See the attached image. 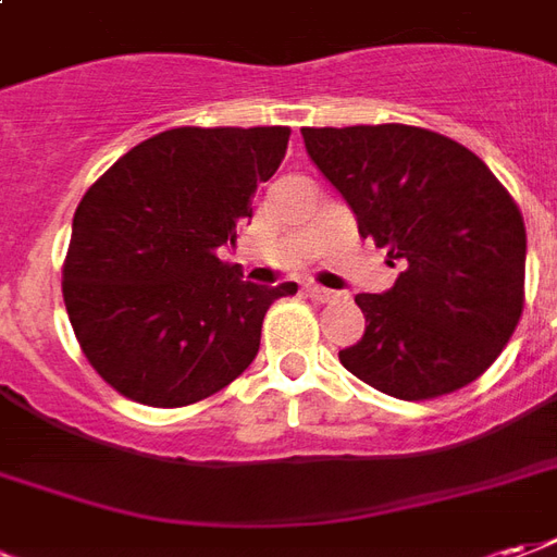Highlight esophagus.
Masks as SVG:
<instances>
[{
    "mask_svg": "<svg viewBox=\"0 0 557 557\" xmlns=\"http://www.w3.org/2000/svg\"><path fill=\"white\" fill-rule=\"evenodd\" d=\"M306 294L311 296V299H318V302H332V299H335V290L320 287V284H306Z\"/></svg>",
    "mask_w": 557,
    "mask_h": 557,
    "instance_id": "34e87169",
    "label": "esophagus"
}]
</instances>
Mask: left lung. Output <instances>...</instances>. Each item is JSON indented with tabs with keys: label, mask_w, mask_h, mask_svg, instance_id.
Returning <instances> with one entry per match:
<instances>
[{
	"label": "left lung",
	"mask_w": 557,
	"mask_h": 557,
	"mask_svg": "<svg viewBox=\"0 0 557 557\" xmlns=\"http://www.w3.org/2000/svg\"><path fill=\"white\" fill-rule=\"evenodd\" d=\"M302 139L356 213L359 234L404 267L385 294L356 296L364 335L338 352L341 364L400 400L474 383L525 306L517 201L481 157L433 129L302 127Z\"/></svg>",
	"instance_id": "obj_1"
}]
</instances>
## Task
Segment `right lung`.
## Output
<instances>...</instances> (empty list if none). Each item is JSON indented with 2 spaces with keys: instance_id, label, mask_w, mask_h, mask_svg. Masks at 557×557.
Segmentation results:
<instances>
[{
  "instance_id": "right-lung-1",
  "label": "right lung",
  "mask_w": 557,
  "mask_h": 557,
  "mask_svg": "<svg viewBox=\"0 0 557 557\" xmlns=\"http://www.w3.org/2000/svg\"><path fill=\"white\" fill-rule=\"evenodd\" d=\"M290 127H174L97 181L73 213L62 270L67 318L117 395L189 407L246 371L267 308L294 282H243L219 249L251 219V195L282 165Z\"/></svg>"
}]
</instances>
